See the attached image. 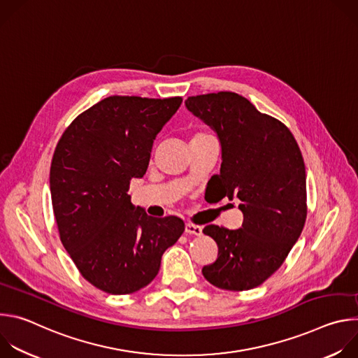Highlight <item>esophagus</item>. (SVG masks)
I'll list each match as a JSON object with an SVG mask.
<instances>
[{"label": "esophagus", "mask_w": 358, "mask_h": 358, "mask_svg": "<svg viewBox=\"0 0 358 358\" xmlns=\"http://www.w3.org/2000/svg\"><path fill=\"white\" fill-rule=\"evenodd\" d=\"M185 232L191 234V235H201L202 234V228L199 225L192 224V222H187L185 224Z\"/></svg>", "instance_id": "34e87169"}]
</instances>
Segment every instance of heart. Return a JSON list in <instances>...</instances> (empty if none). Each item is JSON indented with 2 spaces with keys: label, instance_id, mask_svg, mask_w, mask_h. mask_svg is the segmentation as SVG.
<instances>
[{
  "label": "heart",
  "instance_id": "obj_1",
  "mask_svg": "<svg viewBox=\"0 0 358 358\" xmlns=\"http://www.w3.org/2000/svg\"><path fill=\"white\" fill-rule=\"evenodd\" d=\"M198 134H199V133H198Z\"/></svg>",
  "mask_w": 358,
  "mask_h": 358
}]
</instances>
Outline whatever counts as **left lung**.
Instances as JSON below:
<instances>
[{"label": "left lung", "instance_id": "left-lung-1", "mask_svg": "<svg viewBox=\"0 0 358 358\" xmlns=\"http://www.w3.org/2000/svg\"><path fill=\"white\" fill-rule=\"evenodd\" d=\"M185 106L217 133L221 194L238 198L243 214L239 229H202L218 245L217 261L202 275L220 289H253L280 268L303 231L308 206L300 148L282 122L238 93L191 96Z\"/></svg>", "mask_w": 358, "mask_h": 358}]
</instances>
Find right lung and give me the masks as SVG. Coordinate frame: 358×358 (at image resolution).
Segmentation results:
<instances>
[{"instance_id": "add662e5", "label": "right lung", "mask_w": 358, "mask_h": 358, "mask_svg": "<svg viewBox=\"0 0 358 358\" xmlns=\"http://www.w3.org/2000/svg\"><path fill=\"white\" fill-rule=\"evenodd\" d=\"M181 101L109 96L80 113L55 148L49 182L61 242L80 275L106 293L147 286L184 232L181 218L148 217L127 194Z\"/></svg>"}]
</instances>
